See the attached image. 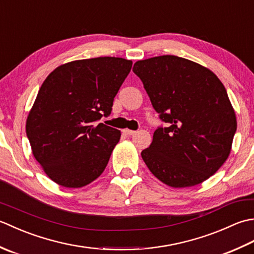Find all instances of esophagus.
<instances>
[{
    "instance_id": "34e87169",
    "label": "esophagus",
    "mask_w": 254,
    "mask_h": 254,
    "mask_svg": "<svg viewBox=\"0 0 254 254\" xmlns=\"http://www.w3.org/2000/svg\"><path fill=\"white\" fill-rule=\"evenodd\" d=\"M123 133L127 134V135H133V134H135V131L130 130V128H124Z\"/></svg>"
}]
</instances>
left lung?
<instances>
[{"instance_id": "1", "label": "left lung", "mask_w": 254, "mask_h": 254, "mask_svg": "<svg viewBox=\"0 0 254 254\" xmlns=\"http://www.w3.org/2000/svg\"><path fill=\"white\" fill-rule=\"evenodd\" d=\"M154 109L167 127L154 132L141 153L150 172L172 188L199 185L227 160L237 119L219 78L201 64L176 56L137 61Z\"/></svg>"}]
</instances>
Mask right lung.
Instances as JSON below:
<instances>
[{
    "label": "right lung",
    "instance_id": "obj_1",
    "mask_svg": "<svg viewBox=\"0 0 254 254\" xmlns=\"http://www.w3.org/2000/svg\"><path fill=\"white\" fill-rule=\"evenodd\" d=\"M132 61L100 57L72 61L48 75L26 121L31 152L46 175L64 188L96 180L121 132L97 123L109 116Z\"/></svg>",
    "mask_w": 254,
    "mask_h": 254
}]
</instances>
